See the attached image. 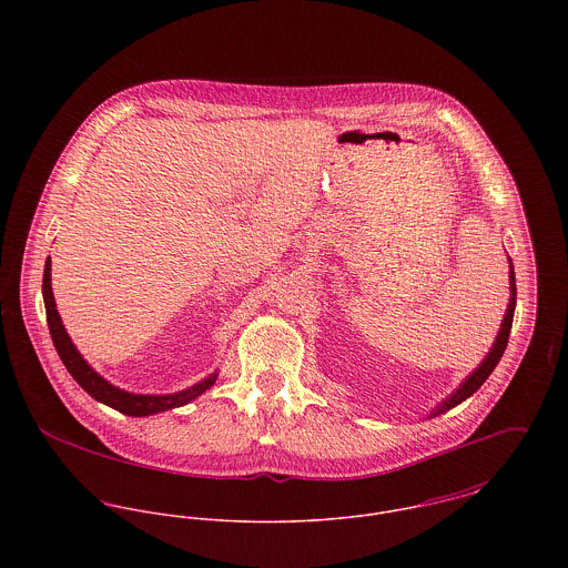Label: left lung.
I'll list each match as a JSON object with an SVG mask.
<instances>
[{
	"instance_id": "8db88e82",
	"label": "left lung",
	"mask_w": 568,
	"mask_h": 568,
	"mask_svg": "<svg viewBox=\"0 0 568 568\" xmlns=\"http://www.w3.org/2000/svg\"><path fill=\"white\" fill-rule=\"evenodd\" d=\"M509 291H511V297H509V304H507V313H505V317H503V324H500V329H498V334H496V341H494L489 354L484 358V363L459 385V389H457L455 394H450L442 405L435 406V408L430 410V417H435V415H439V413H446L448 408L462 405L466 398H470V396L486 383L487 376H489V374L494 372V367L498 365V361H500V356H503V352H505V347H507V341H509L511 322H514V308H516V277H514L511 260H509Z\"/></svg>"
}]
</instances>
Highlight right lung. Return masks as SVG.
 <instances>
[{
	"instance_id": "right-lung-1",
	"label": "right lung",
	"mask_w": 568,
	"mask_h": 568,
	"mask_svg": "<svg viewBox=\"0 0 568 568\" xmlns=\"http://www.w3.org/2000/svg\"><path fill=\"white\" fill-rule=\"evenodd\" d=\"M52 262L50 257L45 260V271H43V302H45V315H48V325H50V334L54 341V347L63 361V365L68 367V372L72 374V378L81 385L82 389L98 403L111 406L124 415H133V417H142V415H153V413H162L168 408H176V406L187 405L194 398H199L203 392H207L214 383L219 374H210L205 381L179 392V394H168V396H144V394H129L124 389L113 387L111 383H106L95 369H91V365L81 356V352L77 349V345L72 343L70 334L65 332V325L61 322V315L57 311V302L52 295V282H50V268Z\"/></svg>"
}]
</instances>
